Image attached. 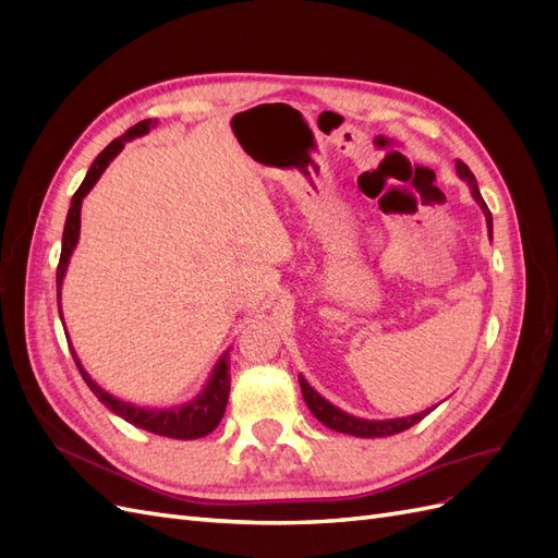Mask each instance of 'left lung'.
<instances>
[{"label":"left lung","mask_w":558,"mask_h":558,"mask_svg":"<svg viewBox=\"0 0 558 558\" xmlns=\"http://www.w3.org/2000/svg\"><path fill=\"white\" fill-rule=\"evenodd\" d=\"M456 172H459V177L463 181H468L470 191H472V197H475L477 205L484 209L486 223H488V234H492V211H488L486 202L482 199V193L477 189L475 174H472L470 167L465 162H461V160H456ZM300 388H302V396H305L307 408L312 410V414L320 421V424L328 426L330 430L356 435V437H388V435H396V433H402V430L412 428L426 414H430V410H428V412H421V414H414V416H404V418H393V421H365V418H356V416H351V414H344L342 410L332 408V404L326 398H320L314 391V388L305 381V377H302V375H300Z\"/></svg>","instance_id":"1"}]
</instances>
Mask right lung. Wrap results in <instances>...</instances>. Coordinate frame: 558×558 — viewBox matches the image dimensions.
I'll return each mask as SVG.
<instances>
[{"label":"right lung","mask_w":558,"mask_h":558,"mask_svg":"<svg viewBox=\"0 0 558 558\" xmlns=\"http://www.w3.org/2000/svg\"><path fill=\"white\" fill-rule=\"evenodd\" d=\"M150 128H154V123L142 121L137 125H132L123 134V137L113 140L102 150V154L95 158V162H93V167L88 170L86 179H83V183L78 185V191L74 193L70 214H66L64 232H62V253H60V263H58V307H60V286H62V279H64V269H66V263H70L72 251H74V246L78 242L81 202H83V197H86V193L97 183V179L102 177V172L107 170V165L118 154H121V148L125 146V142H130L134 137H142V134H146ZM60 318H62V310H60ZM70 349H72V344H70ZM72 356L76 361V353L74 351H72ZM76 367H78L81 377L86 379V384L90 386V391L97 396V400L105 402L113 414L123 416L128 424H132V426L144 428L148 433L162 435V437H172V440H197V437H205L218 424H221V418L226 414V404H228V396H230V373H228L230 361H228V353H226L221 361H218V365H216L214 375H211L205 391H202L193 402L183 404V408H177V410H142V408H132V404L121 402V400H116L113 396L105 393L102 388H99L86 375V369L81 367L78 361H76Z\"/></svg>","instance_id":"add662e5"}]
</instances>
